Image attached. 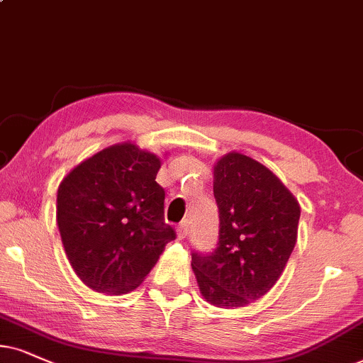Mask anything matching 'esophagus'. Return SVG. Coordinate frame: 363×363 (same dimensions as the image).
I'll list each match as a JSON object with an SVG mask.
<instances>
[{
	"mask_svg": "<svg viewBox=\"0 0 363 363\" xmlns=\"http://www.w3.org/2000/svg\"><path fill=\"white\" fill-rule=\"evenodd\" d=\"M187 231H189V221H187V219H184V221H181V224H179V226H177L179 240H184V238L187 236Z\"/></svg>",
	"mask_w": 363,
	"mask_h": 363,
	"instance_id": "obj_1",
	"label": "esophagus"
}]
</instances>
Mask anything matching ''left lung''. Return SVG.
<instances>
[{
    "label": "left lung",
    "mask_w": 363,
    "mask_h": 363,
    "mask_svg": "<svg viewBox=\"0 0 363 363\" xmlns=\"http://www.w3.org/2000/svg\"><path fill=\"white\" fill-rule=\"evenodd\" d=\"M219 211L218 245L192 251V269L206 301L245 306L266 295L281 277L296 245L300 206L263 164L231 152L214 167Z\"/></svg>",
    "instance_id": "obj_1"
}]
</instances>
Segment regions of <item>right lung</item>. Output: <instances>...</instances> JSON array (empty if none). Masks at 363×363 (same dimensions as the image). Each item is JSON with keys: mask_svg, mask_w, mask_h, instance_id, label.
Instances as JSON below:
<instances>
[{"mask_svg": "<svg viewBox=\"0 0 363 363\" xmlns=\"http://www.w3.org/2000/svg\"><path fill=\"white\" fill-rule=\"evenodd\" d=\"M159 167L157 155L127 142L84 160L60 184V236L72 268L91 290H135L176 240L164 219Z\"/></svg>", "mask_w": 363, "mask_h": 363, "instance_id": "right-lung-1", "label": "right lung"}]
</instances>
